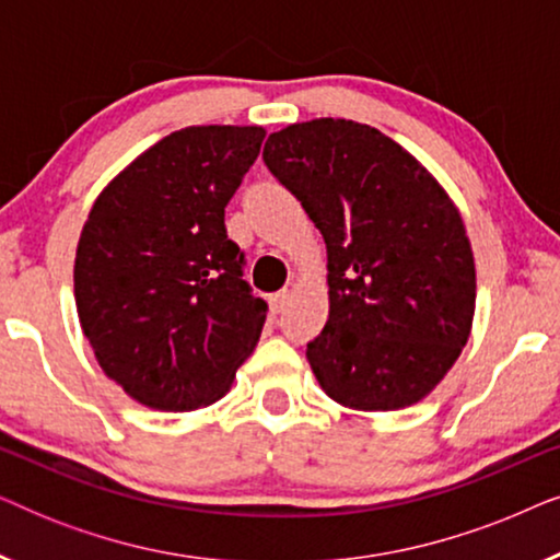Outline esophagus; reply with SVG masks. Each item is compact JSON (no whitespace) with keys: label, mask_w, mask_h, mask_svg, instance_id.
Segmentation results:
<instances>
[{"label":"esophagus","mask_w":560,"mask_h":560,"mask_svg":"<svg viewBox=\"0 0 560 560\" xmlns=\"http://www.w3.org/2000/svg\"><path fill=\"white\" fill-rule=\"evenodd\" d=\"M288 290H280V293H275L272 298H270V308H272V313L275 316H278V313H282L285 311V305H288Z\"/></svg>","instance_id":"34e87169"}]
</instances>
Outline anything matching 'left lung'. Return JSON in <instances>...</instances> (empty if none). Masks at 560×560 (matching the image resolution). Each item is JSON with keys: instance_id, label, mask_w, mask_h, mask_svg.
I'll use <instances>...</instances> for the list:
<instances>
[{"instance_id": "obj_1", "label": "left lung", "mask_w": 560, "mask_h": 560, "mask_svg": "<svg viewBox=\"0 0 560 560\" xmlns=\"http://www.w3.org/2000/svg\"><path fill=\"white\" fill-rule=\"evenodd\" d=\"M265 165L324 234L328 320L311 370L343 408L423 400L471 334L477 270L462 213L395 140L351 119L272 132Z\"/></svg>"}]
</instances>
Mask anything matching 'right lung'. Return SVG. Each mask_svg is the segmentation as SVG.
<instances>
[{"mask_svg":"<svg viewBox=\"0 0 560 560\" xmlns=\"http://www.w3.org/2000/svg\"><path fill=\"white\" fill-rule=\"evenodd\" d=\"M262 127H186L132 160L91 206L75 249L79 320L132 400L186 412L219 400L257 347L267 303L242 280L224 209Z\"/></svg>","mask_w":560,"mask_h":560,"instance_id":"right-lung-1","label":"right lung"}]
</instances>
